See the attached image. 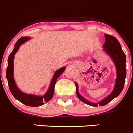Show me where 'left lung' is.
Returning <instances> with one entry per match:
<instances>
[{
	"label": "left lung",
	"instance_id": "left-lung-1",
	"mask_svg": "<svg viewBox=\"0 0 133 133\" xmlns=\"http://www.w3.org/2000/svg\"><path fill=\"white\" fill-rule=\"evenodd\" d=\"M105 43H104L103 45L104 47V50L111 57L117 68V78L116 79L115 86L114 91L107 97L99 102V103H92L87 101L79 94L78 91V84L76 83H75L76 94L78 97L83 102L93 107L105 105L109 104L110 102L112 101L114 98L118 96L124 88V81H125L126 76H127L126 55L124 52L123 51L119 41L116 37L107 34H105Z\"/></svg>",
	"mask_w": 133,
	"mask_h": 133
}]
</instances>
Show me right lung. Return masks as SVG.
<instances>
[{"instance_id": "add662e5", "label": "right lung", "mask_w": 133, "mask_h": 133, "mask_svg": "<svg viewBox=\"0 0 133 133\" xmlns=\"http://www.w3.org/2000/svg\"><path fill=\"white\" fill-rule=\"evenodd\" d=\"M30 38L28 37H23L19 39L17 41V42H16L14 50L10 54L9 58H8V66L6 71V76L8 81L10 91L11 93L16 99H17L18 101L21 102V103H23V104L27 106L39 107L42 105L45 102H47L51 100L52 97L54 96V88H55V84L56 83L57 80L59 78V76L63 73V72L65 69V67H62V68H60V69L57 70L55 72L51 83H50V86H49V90L43 96L24 94V93L19 91L15 84L14 78V55L18 50L19 47L21 44H23L24 42L27 41Z\"/></svg>"}]
</instances>
